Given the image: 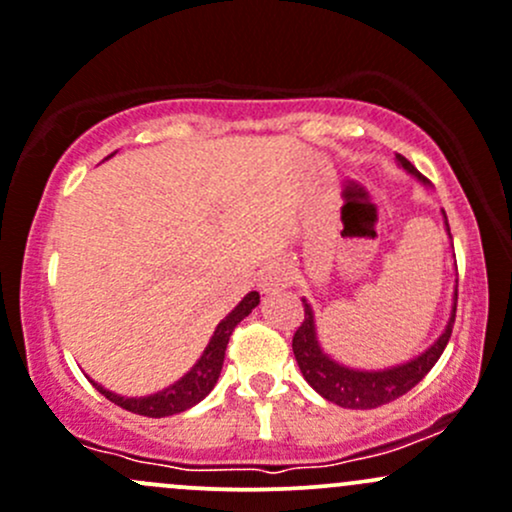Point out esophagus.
Masks as SVG:
<instances>
[{
	"instance_id": "1",
	"label": "esophagus",
	"mask_w": 512,
	"mask_h": 512,
	"mask_svg": "<svg viewBox=\"0 0 512 512\" xmlns=\"http://www.w3.org/2000/svg\"><path fill=\"white\" fill-rule=\"evenodd\" d=\"M287 282H289L287 267H272V270L262 277V289H265V292H274V289L284 287Z\"/></svg>"
}]
</instances>
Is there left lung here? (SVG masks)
I'll return each mask as SVG.
<instances>
[{"mask_svg":"<svg viewBox=\"0 0 512 512\" xmlns=\"http://www.w3.org/2000/svg\"><path fill=\"white\" fill-rule=\"evenodd\" d=\"M397 161L412 176L424 181V176L405 157L397 154ZM446 228H449V223H446ZM456 299H459V294H454V309H451L449 324H446L439 341L429 351H424L419 358H414L405 365H397V368L387 370H373V373L370 370L346 368V365L336 363V360H331L321 351L319 341H316L314 314H311V306L304 301V321H301L292 338V351L301 368V375H304L306 383L314 387L321 397H326L333 405L346 407V410H375V407L387 405V402L397 400L405 392H410L441 358V353H444L446 343L451 338V328H454Z\"/></svg>","mask_w":512,"mask_h":512,"instance_id":"obj_1","label":"left lung"}]
</instances>
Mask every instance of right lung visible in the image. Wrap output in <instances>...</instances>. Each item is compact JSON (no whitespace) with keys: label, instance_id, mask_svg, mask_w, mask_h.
<instances>
[{"label":"right lung","instance_id":"right-lung-1","mask_svg":"<svg viewBox=\"0 0 512 512\" xmlns=\"http://www.w3.org/2000/svg\"><path fill=\"white\" fill-rule=\"evenodd\" d=\"M260 304V294L250 292L245 299L220 321L218 328H215L211 343L208 348L203 351L201 360L191 368V373H186L179 383H174L166 390L157 392V395H149V397H120L110 390H102L98 383H93L102 395L107 397L110 402H115L117 407L122 410L134 412V414H142V417H171V414H179L193 407L196 402H201L208 392L213 390L215 383H218V375L220 368H223V358H225V348H228L230 336H233L235 326L250 314L255 306Z\"/></svg>","mask_w":512,"mask_h":512}]
</instances>
